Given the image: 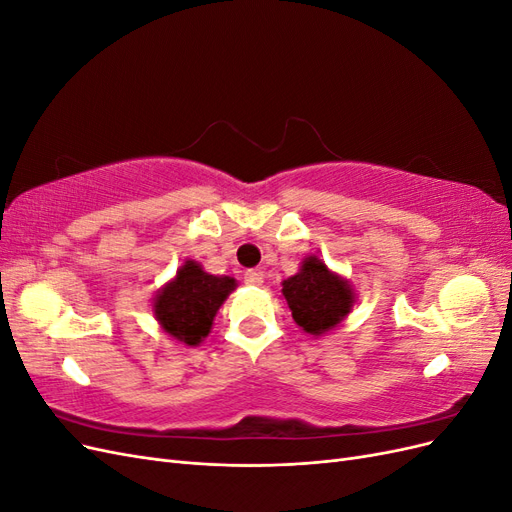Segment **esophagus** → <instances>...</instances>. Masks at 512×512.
<instances>
[{
  "label": "esophagus",
  "mask_w": 512,
  "mask_h": 512,
  "mask_svg": "<svg viewBox=\"0 0 512 512\" xmlns=\"http://www.w3.org/2000/svg\"><path fill=\"white\" fill-rule=\"evenodd\" d=\"M243 280H245V284H250V286H262L265 275H262V271H258V269H250V271H245Z\"/></svg>",
  "instance_id": "obj_1"
}]
</instances>
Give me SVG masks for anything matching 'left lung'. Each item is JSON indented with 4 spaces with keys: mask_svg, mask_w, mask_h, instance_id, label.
<instances>
[{
    "mask_svg": "<svg viewBox=\"0 0 512 512\" xmlns=\"http://www.w3.org/2000/svg\"><path fill=\"white\" fill-rule=\"evenodd\" d=\"M294 322L309 335H324L342 322L354 305V290L318 256H307L297 275L282 282Z\"/></svg>",
    "mask_w": 512,
    "mask_h": 512,
    "instance_id": "1",
    "label": "left lung"
}]
</instances>
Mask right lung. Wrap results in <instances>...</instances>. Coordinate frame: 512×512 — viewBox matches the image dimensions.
Returning <instances> with one entry per match:
<instances>
[{
	"label": "right lung",
	"instance_id": "obj_1",
	"mask_svg": "<svg viewBox=\"0 0 512 512\" xmlns=\"http://www.w3.org/2000/svg\"><path fill=\"white\" fill-rule=\"evenodd\" d=\"M237 282L211 275L196 260H185L177 275L153 299V314L164 333L185 346H198L209 335L213 318Z\"/></svg>",
	"mask_w": 512,
	"mask_h": 512
}]
</instances>
